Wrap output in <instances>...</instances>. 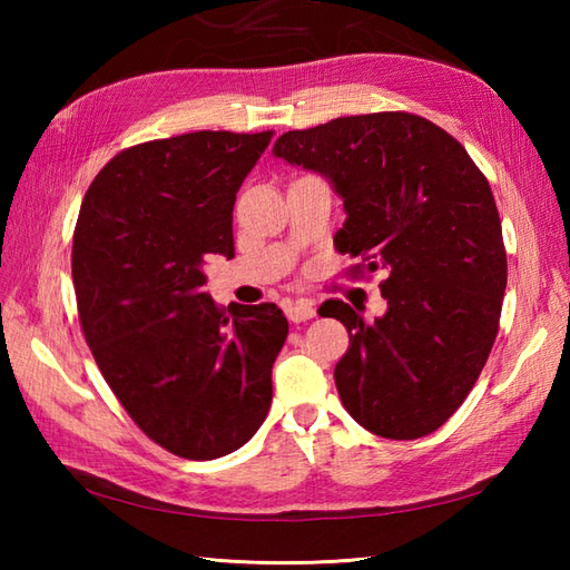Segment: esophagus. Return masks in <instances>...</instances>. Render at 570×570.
<instances>
[{
  "mask_svg": "<svg viewBox=\"0 0 570 570\" xmlns=\"http://www.w3.org/2000/svg\"><path fill=\"white\" fill-rule=\"evenodd\" d=\"M284 313L292 323H304V321H311L313 316H316V308H313L311 304H288L284 308Z\"/></svg>",
  "mask_w": 570,
  "mask_h": 570,
  "instance_id": "obj_1",
  "label": "esophagus"
}]
</instances>
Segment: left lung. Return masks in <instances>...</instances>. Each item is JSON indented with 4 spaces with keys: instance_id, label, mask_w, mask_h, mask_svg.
<instances>
[{
    "instance_id": "obj_1",
    "label": "left lung",
    "mask_w": 570,
    "mask_h": 570,
    "mask_svg": "<svg viewBox=\"0 0 570 570\" xmlns=\"http://www.w3.org/2000/svg\"><path fill=\"white\" fill-rule=\"evenodd\" d=\"M274 156L333 180L347 213L335 249L362 259L353 276L384 274L390 308L374 323L341 298L325 304L350 333L335 365L347 414L392 441L441 429L500 331L507 252L485 174L463 144L411 112L286 131Z\"/></svg>"
}]
</instances>
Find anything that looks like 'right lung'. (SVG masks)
Listing matches in <instances>:
<instances>
[{
  "label": "right lung",
  "instance_id": "add662e5",
  "mask_svg": "<svg viewBox=\"0 0 570 570\" xmlns=\"http://www.w3.org/2000/svg\"><path fill=\"white\" fill-rule=\"evenodd\" d=\"M274 131H190L122 149L85 193L72 233L78 316L105 382L168 453L245 445L272 406L288 321L274 304L225 311L205 254L233 257L242 180Z\"/></svg>",
  "mask_w": 570,
  "mask_h": 570
}]
</instances>
